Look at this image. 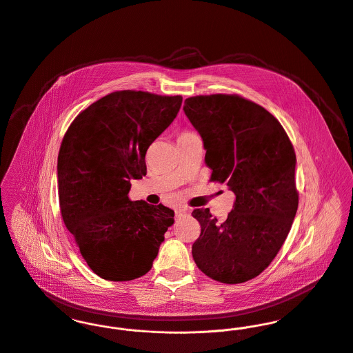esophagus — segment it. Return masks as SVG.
Here are the masks:
<instances>
[{"label":"esophagus","instance_id":"esophagus-1","mask_svg":"<svg viewBox=\"0 0 353 353\" xmlns=\"http://www.w3.org/2000/svg\"><path fill=\"white\" fill-rule=\"evenodd\" d=\"M188 212H190L188 208H179V210L176 211V216L180 218V216H183V215H187Z\"/></svg>","mask_w":353,"mask_h":353}]
</instances>
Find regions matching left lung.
Listing matches in <instances>:
<instances>
[{
  "instance_id": "8db88e82",
  "label": "left lung",
  "mask_w": 353,
  "mask_h": 353,
  "mask_svg": "<svg viewBox=\"0 0 353 353\" xmlns=\"http://www.w3.org/2000/svg\"><path fill=\"white\" fill-rule=\"evenodd\" d=\"M184 112L203 139L210 180L235 195L223 222L210 208L194 210L201 228L196 265L221 283L248 281L272 263L291 230L299 203L294 146L272 114L238 94L188 97Z\"/></svg>"
}]
</instances>
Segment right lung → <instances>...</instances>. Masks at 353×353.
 I'll list each match as a JSON object with an SVG mask.
<instances>
[{
    "label": "right lung",
    "instance_id": "obj_1",
    "mask_svg": "<svg viewBox=\"0 0 353 353\" xmlns=\"http://www.w3.org/2000/svg\"><path fill=\"white\" fill-rule=\"evenodd\" d=\"M181 96L112 92L69 125L58 154L61 215L89 268L127 281L148 274L174 211L131 201V180L146 176L149 146L177 117Z\"/></svg>",
    "mask_w": 353,
    "mask_h": 353
}]
</instances>
